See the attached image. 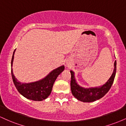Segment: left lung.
Instances as JSON below:
<instances>
[{"mask_svg": "<svg viewBox=\"0 0 126 126\" xmlns=\"http://www.w3.org/2000/svg\"><path fill=\"white\" fill-rule=\"evenodd\" d=\"M116 65L117 63L115 60L114 62L113 73L108 81L102 86L95 88H84L79 86L75 80L74 72L70 70V73H71L70 88H71L72 94L78 100L84 102H93L103 97L109 91L113 83L115 73H116Z\"/></svg>", "mask_w": 126, "mask_h": 126, "instance_id": "1", "label": "left lung"}]
</instances>
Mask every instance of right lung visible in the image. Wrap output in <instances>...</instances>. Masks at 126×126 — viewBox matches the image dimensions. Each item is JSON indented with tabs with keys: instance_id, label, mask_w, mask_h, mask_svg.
<instances>
[{
	"instance_id": "1",
	"label": "right lung",
	"mask_w": 126,
	"mask_h": 126,
	"mask_svg": "<svg viewBox=\"0 0 126 126\" xmlns=\"http://www.w3.org/2000/svg\"><path fill=\"white\" fill-rule=\"evenodd\" d=\"M15 51V50L13 53L11 60V67H12ZM64 66H60L50 72L44 79L39 81L29 83H21L18 81L13 73L12 68H11V74L14 85L18 92L22 95L28 99L40 101L46 99L50 95L55 80L57 79V76L64 70Z\"/></svg>"
}]
</instances>
